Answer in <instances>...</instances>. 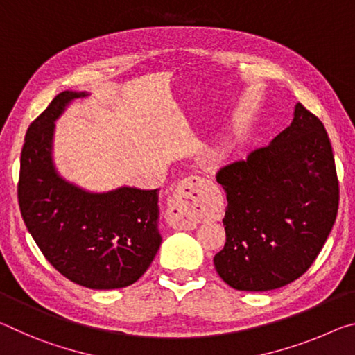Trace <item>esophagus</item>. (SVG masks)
I'll use <instances>...</instances> for the list:
<instances>
[{"label": "esophagus", "instance_id": "obj_1", "mask_svg": "<svg viewBox=\"0 0 355 355\" xmlns=\"http://www.w3.org/2000/svg\"><path fill=\"white\" fill-rule=\"evenodd\" d=\"M211 187L212 184L200 176H189L181 181L171 200L168 223L178 230H193L207 211Z\"/></svg>", "mask_w": 355, "mask_h": 355}]
</instances>
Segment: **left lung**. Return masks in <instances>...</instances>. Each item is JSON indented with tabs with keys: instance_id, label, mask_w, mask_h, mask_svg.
<instances>
[{
	"instance_id": "8db88e82",
	"label": "left lung",
	"mask_w": 355,
	"mask_h": 355,
	"mask_svg": "<svg viewBox=\"0 0 355 355\" xmlns=\"http://www.w3.org/2000/svg\"><path fill=\"white\" fill-rule=\"evenodd\" d=\"M228 206L226 242L214 257L220 278L239 291H270L309 270L338 212L332 144L302 103L293 121L245 160L220 168Z\"/></svg>"
}]
</instances>
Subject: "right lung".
<instances>
[{"mask_svg": "<svg viewBox=\"0 0 355 355\" xmlns=\"http://www.w3.org/2000/svg\"><path fill=\"white\" fill-rule=\"evenodd\" d=\"M88 96L61 92L30 125L20 157L19 205L34 242L60 274L89 289H118L135 283L159 252V189L92 191L61 176L53 157L55 123Z\"/></svg>", "mask_w": 355, "mask_h": 355, "instance_id": "add662e5", "label": "right lung"}]
</instances>
